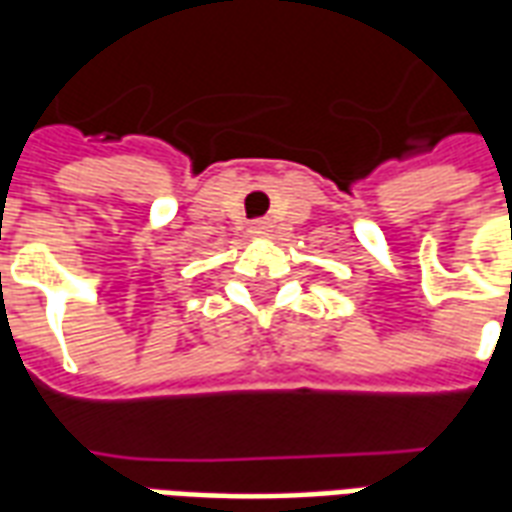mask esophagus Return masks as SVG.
<instances>
[{"label":"esophagus","instance_id":"obj_1","mask_svg":"<svg viewBox=\"0 0 512 512\" xmlns=\"http://www.w3.org/2000/svg\"><path fill=\"white\" fill-rule=\"evenodd\" d=\"M252 235H268L271 233V222H266V219H257V222H252Z\"/></svg>","mask_w":512,"mask_h":512}]
</instances>
